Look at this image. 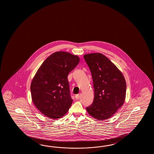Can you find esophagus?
Instances as JSON below:
<instances>
[{
	"mask_svg": "<svg viewBox=\"0 0 154 154\" xmlns=\"http://www.w3.org/2000/svg\"><path fill=\"white\" fill-rule=\"evenodd\" d=\"M75 97L76 99H77V100L79 99V98L80 97V94H78V95H76Z\"/></svg>",
	"mask_w": 154,
	"mask_h": 154,
	"instance_id": "1",
	"label": "esophagus"
}]
</instances>
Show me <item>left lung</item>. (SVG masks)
<instances>
[{"mask_svg":"<svg viewBox=\"0 0 154 154\" xmlns=\"http://www.w3.org/2000/svg\"><path fill=\"white\" fill-rule=\"evenodd\" d=\"M91 72L94 88L93 103L86 110L97 120L111 117L123 105L126 95V82L118 68L101 53L84 56Z\"/></svg>","mask_w":154,"mask_h":154,"instance_id":"obj_1","label":"left lung"}]
</instances>
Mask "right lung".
Segmentation results:
<instances>
[{
  "mask_svg": "<svg viewBox=\"0 0 154 154\" xmlns=\"http://www.w3.org/2000/svg\"><path fill=\"white\" fill-rule=\"evenodd\" d=\"M79 61L78 56L56 52L38 69L30 88L33 102L43 115L56 119L68 112L72 103L68 75Z\"/></svg>",
  "mask_w": 154,
  "mask_h": 154,
  "instance_id": "add662e5",
  "label": "right lung"
}]
</instances>
